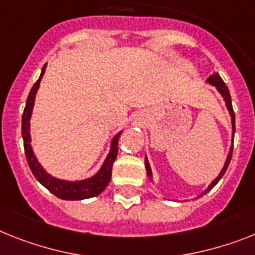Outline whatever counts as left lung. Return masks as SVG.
Wrapping results in <instances>:
<instances>
[{
	"label": "left lung",
	"instance_id": "8db88e82",
	"mask_svg": "<svg viewBox=\"0 0 255 255\" xmlns=\"http://www.w3.org/2000/svg\"><path fill=\"white\" fill-rule=\"evenodd\" d=\"M207 83H210L211 85H214V87L217 88L218 92H219L220 95L223 96L224 101H226V106L227 109H228V111H230V115H231V122H232V136L235 134V113H233V108H232V100H231V95H230V89L227 88L226 83H224L223 80H222V78L219 76V74H214L211 75L210 78L207 79ZM232 142H233V138H232ZM232 150H233V144L232 146H231L230 149V153H228V155H227V159H226V163H224V167L222 168V171L219 172V175H218V177L215 179V180L211 181V184L209 185V187L206 188V189L204 190V193H201L200 196H204V194H206L207 192H210L211 189H213L215 185L218 184V181L223 177V175L226 174L227 168H228V164H230L231 162V158H232ZM145 167H146V174L147 176H149V179H153V176H151V168H150V164H149V160H147V158H145ZM153 181V180H151ZM198 196V197H200Z\"/></svg>",
	"mask_w": 255,
	"mask_h": 255
}]
</instances>
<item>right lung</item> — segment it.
Returning a JSON list of instances; mask_svg holds the SVG:
<instances>
[{"label":"right lung","mask_w":255,"mask_h":255,"mask_svg":"<svg viewBox=\"0 0 255 255\" xmlns=\"http://www.w3.org/2000/svg\"><path fill=\"white\" fill-rule=\"evenodd\" d=\"M45 68H46V65L42 67L40 78H38V80L33 84L31 92H29L22 117V137L23 142H24L25 158H27L29 168H31L32 174L35 175L36 179H37L49 192H51L54 196H57L58 198H62V200L76 201L85 200V198H91V197L98 196V194L104 192V189L108 187V184L110 183L111 180L113 163L115 162V158H117L118 155V141H119V137H121L122 131L113 138V141H111V147L110 151H109L108 154V157H106L104 164H102V167L100 168V171H98L95 176L80 181H67L61 180V179H57V177L49 175L48 172L42 168L41 164L38 163L37 158H36L35 154H33V150H32L31 146V133H29V121H31L32 109H33V105H35V96L36 93H37L38 87H40V81H41L42 76H44L45 74Z\"/></svg>","instance_id":"add662e5"}]
</instances>
